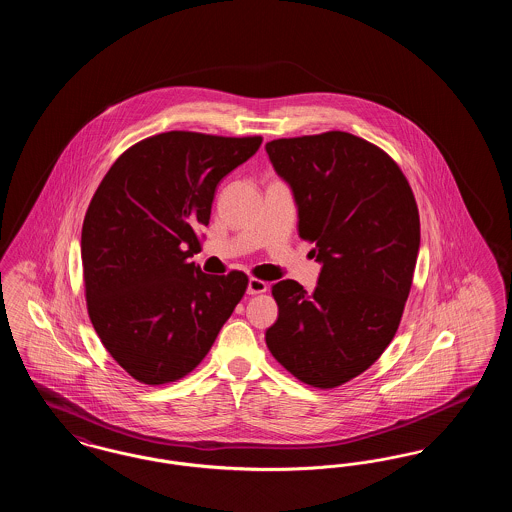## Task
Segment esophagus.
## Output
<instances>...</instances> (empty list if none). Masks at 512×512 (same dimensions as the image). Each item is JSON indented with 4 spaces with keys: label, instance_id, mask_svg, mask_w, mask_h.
I'll use <instances>...</instances> for the list:
<instances>
[{
    "label": "esophagus",
    "instance_id": "1",
    "mask_svg": "<svg viewBox=\"0 0 512 512\" xmlns=\"http://www.w3.org/2000/svg\"><path fill=\"white\" fill-rule=\"evenodd\" d=\"M268 290V284L265 280H259V278H251L249 284H247V293L249 295H257V293H265Z\"/></svg>",
    "mask_w": 512,
    "mask_h": 512
}]
</instances>
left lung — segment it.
<instances>
[{"instance_id":"1","label":"left lung","mask_w":512,"mask_h":512,"mask_svg":"<svg viewBox=\"0 0 512 512\" xmlns=\"http://www.w3.org/2000/svg\"><path fill=\"white\" fill-rule=\"evenodd\" d=\"M292 186L299 238L322 263L317 288L272 284L278 320L272 357L307 386L332 390L363 374L390 345L413 286L420 217L413 190L390 155L330 130L267 146Z\"/></svg>"}]
</instances>
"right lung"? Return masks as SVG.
<instances>
[{
	"instance_id": "obj_1",
	"label": "right lung",
	"mask_w": 512,
	"mask_h": 512,
	"mask_svg": "<svg viewBox=\"0 0 512 512\" xmlns=\"http://www.w3.org/2000/svg\"><path fill=\"white\" fill-rule=\"evenodd\" d=\"M261 142L171 130L128 147L103 176L82 224L84 293L103 347L134 380L190 374L242 301L245 272L205 274L188 259L217 184Z\"/></svg>"
}]
</instances>
